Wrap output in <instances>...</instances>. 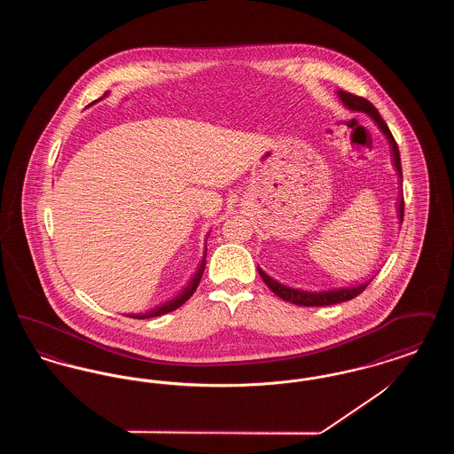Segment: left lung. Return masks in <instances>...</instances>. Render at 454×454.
<instances>
[{
	"instance_id": "obj_1",
	"label": "left lung",
	"mask_w": 454,
	"mask_h": 454,
	"mask_svg": "<svg viewBox=\"0 0 454 454\" xmlns=\"http://www.w3.org/2000/svg\"><path fill=\"white\" fill-rule=\"evenodd\" d=\"M342 104L350 110H356V112H366L367 115H371V119L378 124V128L385 132L387 139L391 145V152H393V163H395V168L402 178V163H400V153H398V146H396V141L393 137V134L389 132L387 122L381 119L380 112L376 110V107L366 100L363 97H357L354 93H348L344 90H339L337 91ZM403 209H405V204H403V199H400V204H398V216L400 221H403ZM260 278L263 279V282L267 284V287L278 294L284 301L293 302V304H298V306H328V304H337V302L348 301L356 296H359L364 289L367 287L369 282L364 284H359V286H354V287H339V289H330V291H318V293H311V291H302V289H294V287H289V286H284L281 282L274 281L272 278H269L262 269L259 267Z\"/></svg>"
}]
</instances>
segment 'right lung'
<instances>
[{"label": "right lung", "instance_id": "right-lung-1", "mask_svg": "<svg viewBox=\"0 0 454 454\" xmlns=\"http://www.w3.org/2000/svg\"><path fill=\"white\" fill-rule=\"evenodd\" d=\"M107 95V93H106ZM95 104V102H93ZM206 259V257H204ZM204 269H206V260H202V263H200V267H199V270H197V274H195L194 278H192V281L189 282V286L176 296V298H173L172 301L163 302L161 306H158V308H154L152 311H148V313H145V315H128L130 318H137V320H143V318H153V317H160V315H165V313H170L173 309H176V308H180L184 302L187 301L192 294L195 293V289H197V286H199V282H200V278H202V272H204Z\"/></svg>", "mask_w": 454, "mask_h": 454}]
</instances>
